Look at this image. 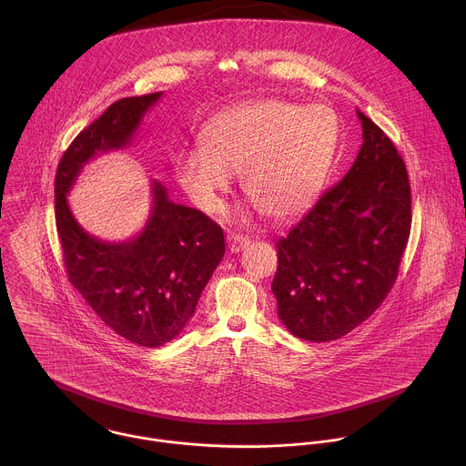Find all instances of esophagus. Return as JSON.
Segmentation results:
<instances>
[{"label": "esophagus", "instance_id": "obj_1", "mask_svg": "<svg viewBox=\"0 0 466 466\" xmlns=\"http://www.w3.org/2000/svg\"><path fill=\"white\" fill-rule=\"evenodd\" d=\"M248 246H249V238L248 237H242V235H229L228 237V248H229L231 253H240Z\"/></svg>", "mask_w": 466, "mask_h": 466}]
</instances>
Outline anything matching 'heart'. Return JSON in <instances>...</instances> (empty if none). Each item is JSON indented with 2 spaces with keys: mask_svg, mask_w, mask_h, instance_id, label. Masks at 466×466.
Wrapping results in <instances>:
<instances>
[{
  "mask_svg": "<svg viewBox=\"0 0 466 466\" xmlns=\"http://www.w3.org/2000/svg\"><path fill=\"white\" fill-rule=\"evenodd\" d=\"M206 147L185 148L177 181L199 209L215 213L242 176L246 196L268 217L285 220L323 192L337 152L339 120L327 106L260 100L220 113L206 129Z\"/></svg>",
  "mask_w": 466,
  "mask_h": 466,
  "instance_id": "obj_1",
  "label": "heart"
}]
</instances>
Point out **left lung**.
Returning <instances> with one entry per match:
<instances>
[{"label": "left lung", "instance_id": "1", "mask_svg": "<svg viewBox=\"0 0 466 466\" xmlns=\"http://www.w3.org/2000/svg\"><path fill=\"white\" fill-rule=\"evenodd\" d=\"M357 116L362 147L351 168L278 240V318L305 340L339 339L380 307L410 233L405 163L379 126Z\"/></svg>", "mask_w": 466, "mask_h": 466}]
</instances>
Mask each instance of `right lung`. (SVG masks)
Returning <instances> with one entry per match:
<instances>
[{
	"mask_svg": "<svg viewBox=\"0 0 466 466\" xmlns=\"http://www.w3.org/2000/svg\"><path fill=\"white\" fill-rule=\"evenodd\" d=\"M159 93L115 102L67 147L56 174V222L67 278L96 316L139 346L157 348L183 332L226 246L218 224L168 199L152 181L145 228L129 240L104 242L73 217L67 194L84 165L131 145Z\"/></svg>",
	"mask_w": 466,
	"mask_h": 466,
	"instance_id": "1",
	"label": "right lung"
}]
</instances>
